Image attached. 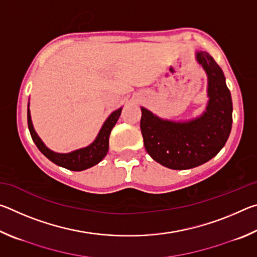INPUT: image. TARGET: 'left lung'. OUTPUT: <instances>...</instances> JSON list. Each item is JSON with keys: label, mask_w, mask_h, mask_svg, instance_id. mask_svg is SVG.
<instances>
[{"label": "left lung", "mask_w": 257, "mask_h": 257, "mask_svg": "<svg viewBox=\"0 0 257 257\" xmlns=\"http://www.w3.org/2000/svg\"><path fill=\"white\" fill-rule=\"evenodd\" d=\"M196 59L207 73L206 111L188 122L162 120L142 107L141 129L147 153L173 170L198 167L219 153L232 125V101L222 70L207 52Z\"/></svg>", "instance_id": "1"}]
</instances>
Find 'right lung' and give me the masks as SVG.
Segmentation results:
<instances>
[{
	"label": "right lung",
	"mask_w": 257,
	"mask_h": 257,
	"mask_svg": "<svg viewBox=\"0 0 257 257\" xmlns=\"http://www.w3.org/2000/svg\"><path fill=\"white\" fill-rule=\"evenodd\" d=\"M121 110H122V108H119V110L111 113V115L108 116L105 122H104L102 129L99 130L97 137L94 141L93 144L85 147V149L73 151L71 153L67 154L54 153V152H52L43 144L41 138L37 136V134L35 133L34 130L32 119H30L29 107L27 111L28 128L30 136H32L34 143L36 144L37 149L40 150L47 159L55 163L56 165H60V167L68 169V170L81 171L93 167V165H96L98 162H101L104 156L106 155L108 151V137H110L112 128L114 127V124L119 119Z\"/></svg>",
	"instance_id": "right-lung-1"
}]
</instances>
